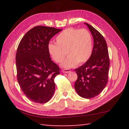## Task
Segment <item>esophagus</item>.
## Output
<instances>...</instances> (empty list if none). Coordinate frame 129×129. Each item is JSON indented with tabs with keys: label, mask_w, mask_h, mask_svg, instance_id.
Returning a JSON list of instances; mask_svg holds the SVG:
<instances>
[{
	"label": "esophagus",
	"mask_w": 129,
	"mask_h": 129,
	"mask_svg": "<svg viewBox=\"0 0 129 129\" xmlns=\"http://www.w3.org/2000/svg\"><path fill=\"white\" fill-rule=\"evenodd\" d=\"M70 72H71V70L69 69H63L62 70V72L64 73H69Z\"/></svg>",
	"instance_id": "obj_1"
}]
</instances>
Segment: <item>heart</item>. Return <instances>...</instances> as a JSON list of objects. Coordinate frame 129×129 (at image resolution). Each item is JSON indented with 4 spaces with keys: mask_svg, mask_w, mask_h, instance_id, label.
<instances>
[{
    "mask_svg": "<svg viewBox=\"0 0 129 129\" xmlns=\"http://www.w3.org/2000/svg\"><path fill=\"white\" fill-rule=\"evenodd\" d=\"M55 40L56 44H49L48 50L57 63L61 62L66 54L68 55V57L61 64L64 68H70L76 64H83L92 54V38L90 33L86 29H66L57 35Z\"/></svg>",
    "mask_w": 129,
    "mask_h": 129,
    "instance_id": "obj_1",
    "label": "heart"
}]
</instances>
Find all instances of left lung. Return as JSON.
Masks as SVG:
<instances>
[{
  "instance_id": "obj_1",
  "label": "left lung",
  "mask_w": 129,
  "mask_h": 129,
  "mask_svg": "<svg viewBox=\"0 0 129 129\" xmlns=\"http://www.w3.org/2000/svg\"><path fill=\"white\" fill-rule=\"evenodd\" d=\"M84 23L92 35L94 47L90 59L75 69L78 79L74 87L81 97L91 99L99 95L108 83L110 59L104 37L94 27Z\"/></svg>"
}]
</instances>
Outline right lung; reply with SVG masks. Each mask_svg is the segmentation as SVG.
Instances as JSON below:
<instances>
[{
	"mask_svg": "<svg viewBox=\"0 0 129 129\" xmlns=\"http://www.w3.org/2000/svg\"><path fill=\"white\" fill-rule=\"evenodd\" d=\"M45 26H37L24 35L16 53L17 79L28 99L35 103H47L55 88L54 79L59 67L51 59L48 50L49 41L61 31Z\"/></svg>",
	"mask_w": 129,
	"mask_h": 129,
	"instance_id": "add662e5",
	"label": "right lung"
}]
</instances>
